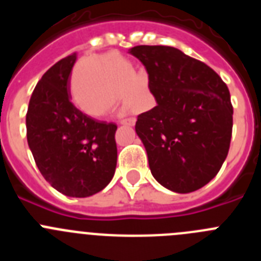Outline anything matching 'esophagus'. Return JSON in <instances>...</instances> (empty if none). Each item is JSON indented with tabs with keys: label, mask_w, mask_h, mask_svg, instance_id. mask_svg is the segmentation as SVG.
I'll use <instances>...</instances> for the list:
<instances>
[{
	"label": "esophagus",
	"mask_w": 261,
	"mask_h": 261,
	"mask_svg": "<svg viewBox=\"0 0 261 261\" xmlns=\"http://www.w3.org/2000/svg\"><path fill=\"white\" fill-rule=\"evenodd\" d=\"M120 124H123V125L133 126L136 124V119H135V117H128V119H123V120H120Z\"/></svg>",
	"instance_id": "obj_1"
}]
</instances>
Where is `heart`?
Masks as SVG:
<instances>
[{
	"mask_svg": "<svg viewBox=\"0 0 261 261\" xmlns=\"http://www.w3.org/2000/svg\"><path fill=\"white\" fill-rule=\"evenodd\" d=\"M73 99L87 115L103 116L117 105L120 93L128 110L149 100L144 84L128 60L116 53L82 60L73 75Z\"/></svg>",
	"mask_w": 261,
	"mask_h": 261,
	"instance_id": "b5f03b06",
	"label": "heart"
}]
</instances>
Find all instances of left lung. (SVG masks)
I'll return each instance as SVG.
<instances>
[{
    "instance_id": "1",
    "label": "left lung",
    "mask_w": 261,
    "mask_h": 261,
    "mask_svg": "<svg viewBox=\"0 0 261 261\" xmlns=\"http://www.w3.org/2000/svg\"><path fill=\"white\" fill-rule=\"evenodd\" d=\"M129 53L146 68L156 100L136 121L151 174L174 192L200 190L218 174L229 153V89L206 64L174 47L137 45Z\"/></svg>"
}]
</instances>
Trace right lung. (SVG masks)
Instances as JSON below:
<instances>
[{
    "mask_svg": "<svg viewBox=\"0 0 261 261\" xmlns=\"http://www.w3.org/2000/svg\"><path fill=\"white\" fill-rule=\"evenodd\" d=\"M73 53L48 69L34 89L26 115L27 142L39 171L70 197L100 192L114 177L117 125L81 112L70 102Z\"/></svg>",
    "mask_w": 261,
    "mask_h": 261,
    "instance_id": "1",
    "label": "right lung"
}]
</instances>
